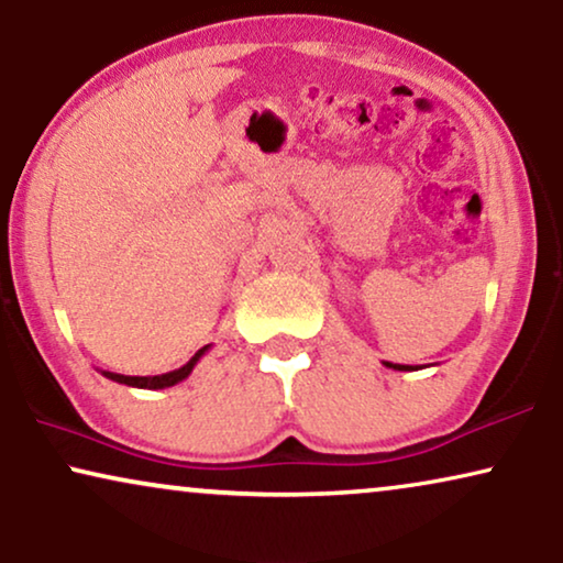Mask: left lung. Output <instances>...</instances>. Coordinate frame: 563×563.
Segmentation results:
<instances>
[{"label":"left lung","mask_w":563,"mask_h":563,"mask_svg":"<svg viewBox=\"0 0 563 563\" xmlns=\"http://www.w3.org/2000/svg\"><path fill=\"white\" fill-rule=\"evenodd\" d=\"M386 368H394V371H417L415 368V365H399V363H388V360H386Z\"/></svg>","instance_id":"1"}]
</instances>
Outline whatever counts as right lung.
Instances as JSON below:
<instances>
[{
  "label": "right lung",
  "instance_id": "add662e5",
  "mask_svg": "<svg viewBox=\"0 0 563 563\" xmlns=\"http://www.w3.org/2000/svg\"><path fill=\"white\" fill-rule=\"evenodd\" d=\"M208 350H211V344H206V347H200L198 352H195V355L187 360L183 368L162 373V376H123V373H112V371H100V373L104 378L115 380V384H125V386H133V388H152V391H156V388H169V386H175V384H179V380H185L187 376H190L195 365H198V360L203 357Z\"/></svg>",
  "mask_w": 563,
  "mask_h": 563
}]
</instances>
